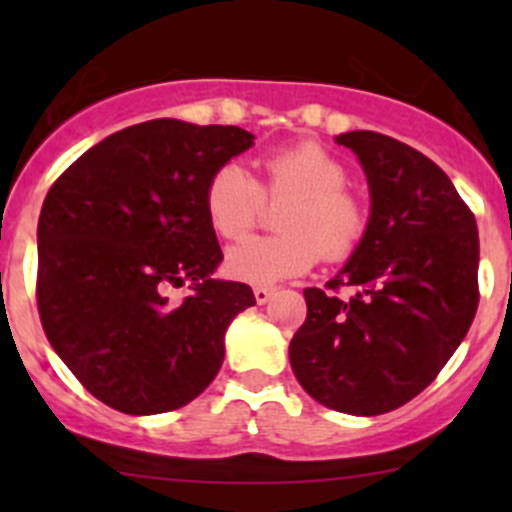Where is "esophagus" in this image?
Here are the masks:
<instances>
[{
  "instance_id": "esophagus-1",
  "label": "esophagus",
  "mask_w": 512,
  "mask_h": 512,
  "mask_svg": "<svg viewBox=\"0 0 512 512\" xmlns=\"http://www.w3.org/2000/svg\"><path fill=\"white\" fill-rule=\"evenodd\" d=\"M272 294H275V287H255L257 304H267L272 299Z\"/></svg>"
}]
</instances>
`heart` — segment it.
<instances>
[{
	"label": "heart",
	"instance_id": "b5f03b06",
	"mask_svg": "<svg viewBox=\"0 0 512 512\" xmlns=\"http://www.w3.org/2000/svg\"><path fill=\"white\" fill-rule=\"evenodd\" d=\"M257 183L237 163H225L205 185V218L225 240L257 223L267 198H289L277 215L280 235H255L227 250L225 270L250 285H277L312 270L322 252L344 260L369 225L366 205L347 188V165L317 143H297L262 158Z\"/></svg>",
	"mask_w": 512,
	"mask_h": 512
}]
</instances>
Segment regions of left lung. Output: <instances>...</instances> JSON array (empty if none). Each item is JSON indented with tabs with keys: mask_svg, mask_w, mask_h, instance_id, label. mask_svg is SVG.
I'll list each match as a JSON object with an SVG mask.
<instances>
[{
	"mask_svg": "<svg viewBox=\"0 0 512 512\" xmlns=\"http://www.w3.org/2000/svg\"><path fill=\"white\" fill-rule=\"evenodd\" d=\"M337 143L366 173L369 225L334 280L304 289L289 364L327 409L379 416L421 394L471 329L478 227L451 178L416 148L374 131ZM344 286L349 300L336 294Z\"/></svg>",
	"mask_w": 512,
	"mask_h": 512,
	"instance_id": "8db88e82",
	"label": "left lung"
}]
</instances>
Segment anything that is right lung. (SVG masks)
<instances>
[{
    "instance_id": "right-lung-1",
    "label": "right lung",
    "mask_w": 512,
    "mask_h": 512,
    "mask_svg": "<svg viewBox=\"0 0 512 512\" xmlns=\"http://www.w3.org/2000/svg\"><path fill=\"white\" fill-rule=\"evenodd\" d=\"M237 126L156 118L103 138L46 193L36 304L46 339L86 391L131 416L175 411L203 394L225 332L255 294L213 280L223 262L205 185L252 146ZM194 282L168 305L164 289Z\"/></svg>"
}]
</instances>
